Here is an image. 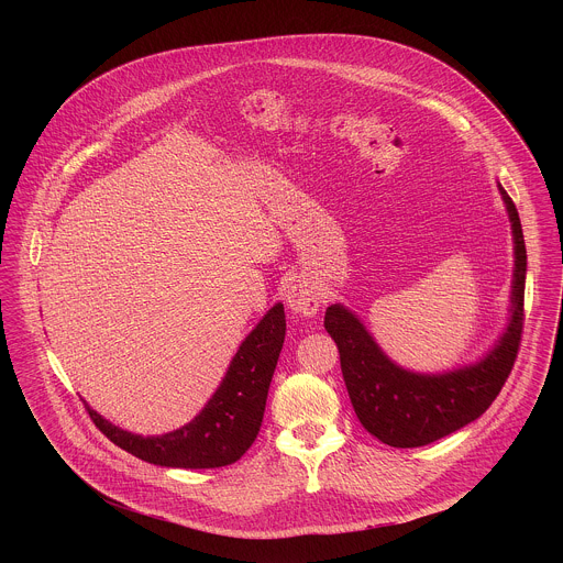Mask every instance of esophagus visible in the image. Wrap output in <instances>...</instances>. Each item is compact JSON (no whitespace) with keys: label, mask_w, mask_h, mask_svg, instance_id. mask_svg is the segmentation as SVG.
Wrapping results in <instances>:
<instances>
[{"label":"esophagus","mask_w":563,"mask_h":563,"mask_svg":"<svg viewBox=\"0 0 563 563\" xmlns=\"http://www.w3.org/2000/svg\"><path fill=\"white\" fill-rule=\"evenodd\" d=\"M286 303L288 308L295 312V314H301V317H314L319 312V297H317V290L308 284V282H297L288 288V295H286Z\"/></svg>","instance_id":"34e87169"}]
</instances>
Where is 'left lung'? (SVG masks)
<instances>
[{
	"instance_id": "8db88e82",
	"label": "left lung",
	"mask_w": 563,
	"mask_h": 563,
	"mask_svg": "<svg viewBox=\"0 0 563 563\" xmlns=\"http://www.w3.org/2000/svg\"><path fill=\"white\" fill-rule=\"evenodd\" d=\"M503 195L514 234V282L509 324L477 364L442 375H422L397 366L351 310L335 303L324 312V329L340 351V368L353 409L368 433L388 446L431 444L477 420L505 386L522 335L527 249L518 210Z\"/></svg>"
}]
</instances>
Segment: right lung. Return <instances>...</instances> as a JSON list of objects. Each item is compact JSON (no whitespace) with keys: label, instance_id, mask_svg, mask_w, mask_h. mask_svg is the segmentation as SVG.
Wrapping results in <instances>:
<instances>
[{"label":"right lung","instance_id":"add662e5","mask_svg":"<svg viewBox=\"0 0 563 563\" xmlns=\"http://www.w3.org/2000/svg\"><path fill=\"white\" fill-rule=\"evenodd\" d=\"M286 338L284 306L275 303L242 340L221 386L184 427L164 435H136L101 418L86 402L95 427L117 446L166 468H221L239 462L262 427L268 386Z\"/></svg>","mask_w":563,"mask_h":563}]
</instances>
